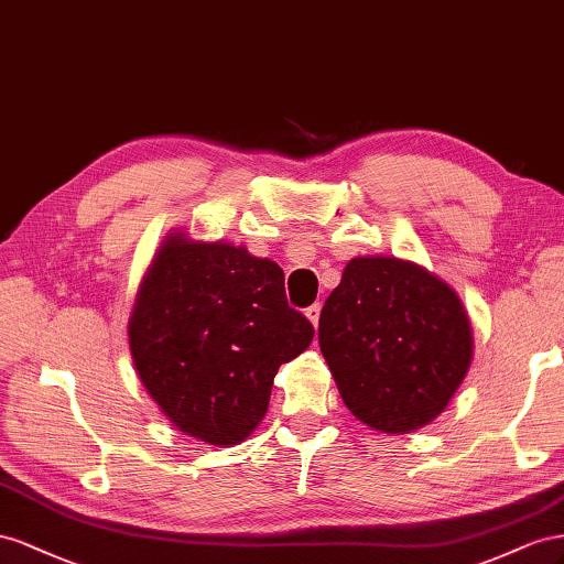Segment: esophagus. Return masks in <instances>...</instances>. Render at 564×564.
I'll return each instance as SVG.
<instances>
[{
	"label": "esophagus",
	"mask_w": 564,
	"mask_h": 564,
	"mask_svg": "<svg viewBox=\"0 0 564 564\" xmlns=\"http://www.w3.org/2000/svg\"><path fill=\"white\" fill-rule=\"evenodd\" d=\"M304 316H307L312 321V326L316 328L318 326V316H321V304H312V307L304 310Z\"/></svg>",
	"instance_id": "esophagus-1"
}]
</instances>
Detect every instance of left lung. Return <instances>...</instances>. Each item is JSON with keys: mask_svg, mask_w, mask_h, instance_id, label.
<instances>
[{"mask_svg": "<svg viewBox=\"0 0 564 564\" xmlns=\"http://www.w3.org/2000/svg\"><path fill=\"white\" fill-rule=\"evenodd\" d=\"M321 354L354 417L384 434L432 423L473 361L460 297L399 257H354L318 318Z\"/></svg>", "mask_w": 564, "mask_h": 564, "instance_id": "left-lung-1", "label": "left lung"}]
</instances>
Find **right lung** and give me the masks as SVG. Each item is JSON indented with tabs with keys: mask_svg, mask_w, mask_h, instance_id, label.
Returning a JSON list of instances; mask_svg holds the SVG:
<instances>
[{
	"mask_svg": "<svg viewBox=\"0 0 564 564\" xmlns=\"http://www.w3.org/2000/svg\"><path fill=\"white\" fill-rule=\"evenodd\" d=\"M137 376L167 421L210 446L262 423L273 376L312 345L283 271L246 246L172 231L143 273L127 324Z\"/></svg>",
	"mask_w": 564,
	"mask_h": 564,
	"instance_id": "1",
	"label": "right lung"
}]
</instances>
